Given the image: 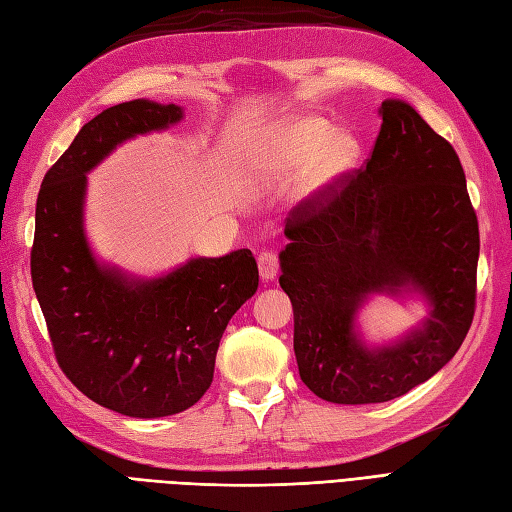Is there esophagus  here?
<instances>
[{"label":"esophagus","instance_id":"obj_1","mask_svg":"<svg viewBox=\"0 0 512 512\" xmlns=\"http://www.w3.org/2000/svg\"><path fill=\"white\" fill-rule=\"evenodd\" d=\"M258 271H260V278L265 282L273 280L278 276L280 271V258L276 252H263L258 256Z\"/></svg>","mask_w":512,"mask_h":512}]
</instances>
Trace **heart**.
<instances>
[{
    "mask_svg": "<svg viewBox=\"0 0 512 512\" xmlns=\"http://www.w3.org/2000/svg\"><path fill=\"white\" fill-rule=\"evenodd\" d=\"M358 156L360 145L352 134H334L330 121L304 117L278 132L271 145L269 165L286 176L308 169V184L319 189L350 171Z\"/></svg>",
    "mask_w": 512,
    "mask_h": 512,
    "instance_id": "1",
    "label": "heart"
}]
</instances>
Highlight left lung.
Wrapping results in <instances>:
<instances>
[{
    "instance_id": "8db88e82",
    "label": "left lung",
    "mask_w": 512,
    "mask_h": 512,
    "mask_svg": "<svg viewBox=\"0 0 512 512\" xmlns=\"http://www.w3.org/2000/svg\"><path fill=\"white\" fill-rule=\"evenodd\" d=\"M378 115L365 165L291 210L280 254L299 376L334 404L389 402L426 382L476 313L480 232L458 154L413 106L386 99ZM406 285L429 297L431 317L404 342L367 351L355 310L371 292Z\"/></svg>"
}]
</instances>
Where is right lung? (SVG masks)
<instances>
[{
	"label": "right lung",
	"mask_w": 512,
	"mask_h": 512,
	"mask_svg": "<svg viewBox=\"0 0 512 512\" xmlns=\"http://www.w3.org/2000/svg\"><path fill=\"white\" fill-rule=\"evenodd\" d=\"M182 119L134 99L99 112L45 173L36 199L32 286L58 367L89 400L128 417H167L202 400L228 321L258 289L249 249L193 258L158 280L99 267L82 230L86 171L134 134Z\"/></svg>",
	"instance_id": "add662e5"
}]
</instances>
